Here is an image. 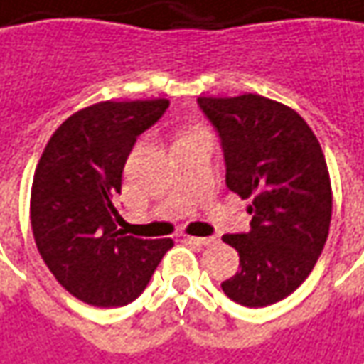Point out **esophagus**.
Segmentation results:
<instances>
[{
	"mask_svg": "<svg viewBox=\"0 0 364 364\" xmlns=\"http://www.w3.org/2000/svg\"><path fill=\"white\" fill-rule=\"evenodd\" d=\"M184 242L196 245H210L214 244L215 237H194V235H184Z\"/></svg>",
	"mask_w": 364,
	"mask_h": 364,
	"instance_id": "obj_1",
	"label": "esophagus"
}]
</instances>
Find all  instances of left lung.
I'll return each instance as SVG.
<instances>
[{"label": "left lung", "instance_id": "1", "mask_svg": "<svg viewBox=\"0 0 364 364\" xmlns=\"http://www.w3.org/2000/svg\"><path fill=\"white\" fill-rule=\"evenodd\" d=\"M198 105L222 140L225 184L252 200L250 232L222 237L242 267L222 289L245 307L282 301L307 279L329 235L333 192L319 140L295 110L262 95Z\"/></svg>", "mask_w": 364, "mask_h": 364}]
</instances>
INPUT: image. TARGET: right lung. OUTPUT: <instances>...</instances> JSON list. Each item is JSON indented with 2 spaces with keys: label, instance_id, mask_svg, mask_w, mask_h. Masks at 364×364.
Instances as JSON below:
<instances>
[{
  "label": "right lung",
  "instance_id": "obj_1",
  "mask_svg": "<svg viewBox=\"0 0 364 364\" xmlns=\"http://www.w3.org/2000/svg\"><path fill=\"white\" fill-rule=\"evenodd\" d=\"M170 102L102 101L77 110L53 132L31 186L37 250L73 297L122 307L149 285L170 237L140 240L117 230L122 170L134 142Z\"/></svg>",
  "mask_w": 364,
  "mask_h": 364
}]
</instances>
